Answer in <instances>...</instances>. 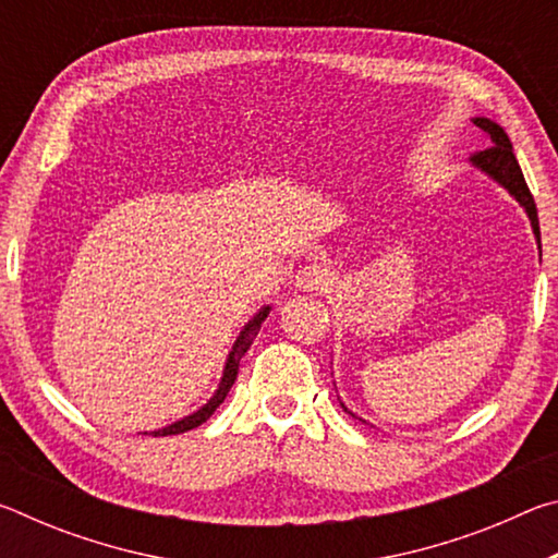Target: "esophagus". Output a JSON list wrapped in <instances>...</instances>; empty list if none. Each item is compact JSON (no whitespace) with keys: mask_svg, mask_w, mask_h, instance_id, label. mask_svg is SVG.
Returning <instances> with one entry per match:
<instances>
[{"mask_svg":"<svg viewBox=\"0 0 558 558\" xmlns=\"http://www.w3.org/2000/svg\"><path fill=\"white\" fill-rule=\"evenodd\" d=\"M329 282H332V270H329L325 263H307V266H302L295 276V286L305 292L325 290Z\"/></svg>","mask_w":558,"mask_h":558,"instance_id":"1","label":"esophagus"}]
</instances>
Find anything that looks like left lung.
<instances>
[{
	"label": "left lung",
	"instance_id": "1",
	"mask_svg": "<svg viewBox=\"0 0 558 558\" xmlns=\"http://www.w3.org/2000/svg\"><path fill=\"white\" fill-rule=\"evenodd\" d=\"M475 125L485 132L487 140H489V147L480 149L470 157V162L475 165L477 169H483L485 174H489L495 179L497 184H502L509 194L514 196V199L524 206V211L529 216V221H532V229L536 235V243H539V251H542V233H539V216H536V204H534V196L529 192V186L524 182V174H522V167H519L517 157H514V149L512 143H509L507 132L497 125V122L487 120V118H475L472 120ZM542 256V253H539ZM344 409V403H342ZM347 411V409H344Z\"/></svg>",
	"mask_w": 558,
	"mask_h": 558
}]
</instances>
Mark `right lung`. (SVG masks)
Segmentation results:
<instances>
[{
	"label": "right lung",
	"mask_w": 558,
	"mask_h": 558,
	"mask_svg": "<svg viewBox=\"0 0 558 558\" xmlns=\"http://www.w3.org/2000/svg\"><path fill=\"white\" fill-rule=\"evenodd\" d=\"M268 313H270V307H263L260 313H258L256 317H253L248 325L243 327V332L239 335V339H235V344H233V349H231L229 359H226V369H223V376H221V384H219V389H216V393L211 396V401L206 403L204 409L196 411V413L186 415V418L172 423V426L153 430V433H149V436L157 438V436H177V433H186V430H192V428H196V426H202V423H204L206 418H209V415H211L216 409H219V405H221L223 399H226V393L231 391V386H233V381H235V374H239V364H241L243 354L248 352L253 337L258 335V327H260L263 319L268 317Z\"/></svg>",
	"instance_id": "add662e5"
}]
</instances>
